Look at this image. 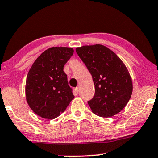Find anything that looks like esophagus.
Masks as SVG:
<instances>
[{
	"label": "esophagus",
	"instance_id": "obj_1",
	"mask_svg": "<svg viewBox=\"0 0 158 158\" xmlns=\"http://www.w3.org/2000/svg\"><path fill=\"white\" fill-rule=\"evenodd\" d=\"M75 92L77 93H79V87H77L75 88Z\"/></svg>",
	"mask_w": 158,
	"mask_h": 158
}]
</instances>
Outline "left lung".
<instances>
[{
  "label": "left lung",
  "mask_w": 158,
  "mask_h": 158,
  "mask_svg": "<svg viewBox=\"0 0 158 158\" xmlns=\"http://www.w3.org/2000/svg\"><path fill=\"white\" fill-rule=\"evenodd\" d=\"M92 75L95 95L87 101L93 112L112 117L124 109L133 91L131 76L123 61L109 48L101 44L76 49Z\"/></svg>",
  "instance_id": "8db88e82"
}]
</instances>
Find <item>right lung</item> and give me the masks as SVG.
Instances as JSON below:
<instances>
[{"mask_svg": "<svg viewBox=\"0 0 158 158\" xmlns=\"http://www.w3.org/2000/svg\"><path fill=\"white\" fill-rule=\"evenodd\" d=\"M73 54L72 48H49L35 60L27 73V102L32 110L43 118L57 117L74 98L63 71Z\"/></svg>", "mask_w": 158, "mask_h": 158, "instance_id": "right-lung-1", "label": "right lung"}]
</instances>
